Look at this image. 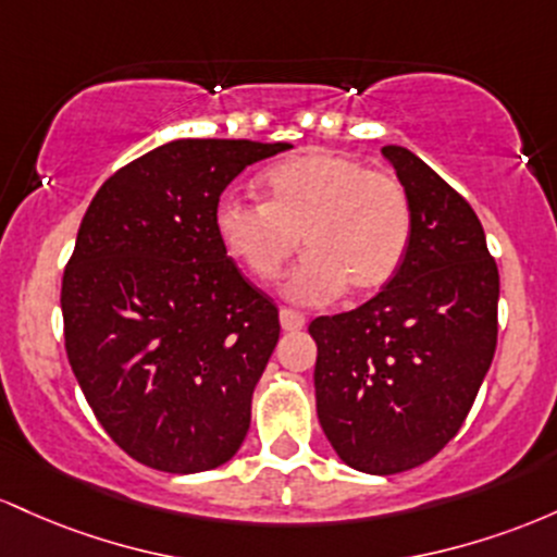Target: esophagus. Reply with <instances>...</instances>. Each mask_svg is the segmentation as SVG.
<instances>
[{
    "label": "esophagus",
    "instance_id": "obj_1",
    "mask_svg": "<svg viewBox=\"0 0 557 557\" xmlns=\"http://www.w3.org/2000/svg\"><path fill=\"white\" fill-rule=\"evenodd\" d=\"M278 321H281V329H284V331L305 329V315H302V312H297V310L284 308L278 312Z\"/></svg>",
    "mask_w": 557,
    "mask_h": 557
}]
</instances>
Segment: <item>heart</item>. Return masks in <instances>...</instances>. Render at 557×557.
Wrapping results in <instances>:
<instances>
[{
	"instance_id": "1",
	"label": "heart",
	"mask_w": 557,
	"mask_h": 557,
	"mask_svg": "<svg viewBox=\"0 0 557 557\" xmlns=\"http://www.w3.org/2000/svg\"><path fill=\"white\" fill-rule=\"evenodd\" d=\"M265 202L226 195L215 210L221 245L255 278L273 281L297 252L308 255L286 278V297L334 302L352 286L368 297L384 289L408 255L413 210L403 184L336 152H308L262 176Z\"/></svg>"
}]
</instances>
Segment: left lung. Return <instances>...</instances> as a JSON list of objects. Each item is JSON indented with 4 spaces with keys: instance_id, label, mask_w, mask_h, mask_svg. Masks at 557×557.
Returning a JSON list of instances; mask_svg holds the SVG:
<instances>
[{
    "instance_id": "obj_1",
    "label": "left lung",
    "mask_w": 557,
    "mask_h": 557,
    "mask_svg": "<svg viewBox=\"0 0 557 557\" xmlns=\"http://www.w3.org/2000/svg\"><path fill=\"white\" fill-rule=\"evenodd\" d=\"M413 210L397 276L358 310L310 323L315 408L349 468L426 463L463 426L497 347L499 273L476 212L405 147H384Z\"/></svg>"
}]
</instances>
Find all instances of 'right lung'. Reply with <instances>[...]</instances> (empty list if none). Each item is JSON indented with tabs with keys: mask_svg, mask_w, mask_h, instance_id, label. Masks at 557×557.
<instances>
[{
	"mask_svg": "<svg viewBox=\"0 0 557 557\" xmlns=\"http://www.w3.org/2000/svg\"><path fill=\"white\" fill-rule=\"evenodd\" d=\"M292 144L168 141L110 176L62 276L65 352L123 453L165 473L228 463L278 342V310L215 234L223 189Z\"/></svg>",
	"mask_w": 557,
	"mask_h": 557,
	"instance_id": "right-lung-1",
	"label": "right lung"
}]
</instances>
